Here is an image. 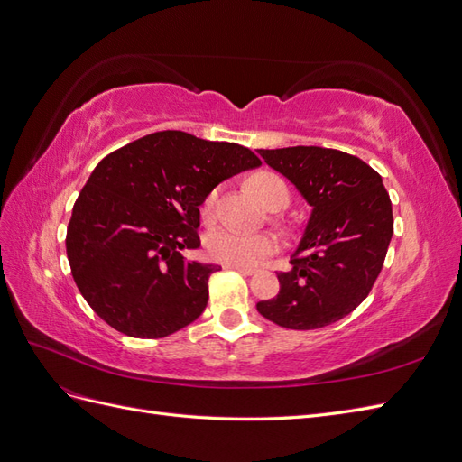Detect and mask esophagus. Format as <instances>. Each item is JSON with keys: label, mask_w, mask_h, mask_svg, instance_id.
<instances>
[{"label": "esophagus", "mask_w": 462, "mask_h": 462, "mask_svg": "<svg viewBox=\"0 0 462 462\" xmlns=\"http://www.w3.org/2000/svg\"><path fill=\"white\" fill-rule=\"evenodd\" d=\"M223 268H226V270H235V272L245 273V275H253L254 273L253 268H243V265H223Z\"/></svg>", "instance_id": "esophagus-1"}]
</instances>
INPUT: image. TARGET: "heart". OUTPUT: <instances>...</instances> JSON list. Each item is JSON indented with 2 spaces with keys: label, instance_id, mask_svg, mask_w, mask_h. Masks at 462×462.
Returning a JSON list of instances; mask_svg holds the SVG:
<instances>
[{
  "label": "heart",
  "instance_id": "heart-1",
  "mask_svg": "<svg viewBox=\"0 0 462 462\" xmlns=\"http://www.w3.org/2000/svg\"><path fill=\"white\" fill-rule=\"evenodd\" d=\"M250 192L263 204L273 206L282 202L283 208L289 202V190L282 179L273 173H256L246 180ZM217 200V190L214 189L208 194L202 204V217L206 221L212 219L214 206ZM277 246L275 236L272 233H243L235 229H216L208 235L206 253L208 256L223 265H243L253 268L263 258H268Z\"/></svg>",
  "mask_w": 462,
  "mask_h": 462
}]
</instances>
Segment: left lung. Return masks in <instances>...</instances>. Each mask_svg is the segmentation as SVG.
Returning <instances> with one entry per match:
<instances>
[{
    "instance_id": "left-lung-1",
    "label": "left lung",
    "mask_w": 462,
    "mask_h": 462,
    "mask_svg": "<svg viewBox=\"0 0 462 462\" xmlns=\"http://www.w3.org/2000/svg\"><path fill=\"white\" fill-rule=\"evenodd\" d=\"M287 177L312 214L279 292L256 304L287 329H318L351 314L368 297L383 268L393 235V212L382 177L341 150L292 146L258 150Z\"/></svg>"
}]
</instances>
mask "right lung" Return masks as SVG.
<instances>
[{
	"label": "right lung",
	"mask_w": 462,
	"mask_h": 462,
	"mask_svg": "<svg viewBox=\"0 0 462 462\" xmlns=\"http://www.w3.org/2000/svg\"><path fill=\"white\" fill-rule=\"evenodd\" d=\"M262 165L254 152L183 131H162L111 152L88 177L67 227L80 295L114 329L167 337L208 304L214 263L187 262L200 246L199 206L221 180Z\"/></svg>",
	"instance_id": "right-lung-1"
}]
</instances>
